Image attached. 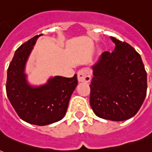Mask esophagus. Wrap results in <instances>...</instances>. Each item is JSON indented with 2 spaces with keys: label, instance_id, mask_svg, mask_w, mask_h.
Masks as SVG:
<instances>
[{
  "label": "esophagus",
  "instance_id": "esophagus-1",
  "mask_svg": "<svg viewBox=\"0 0 152 152\" xmlns=\"http://www.w3.org/2000/svg\"><path fill=\"white\" fill-rule=\"evenodd\" d=\"M91 72L87 69H82L77 73V79L80 83H88L91 80Z\"/></svg>",
  "mask_w": 152,
  "mask_h": 152
}]
</instances>
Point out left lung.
<instances>
[{
  "label": "left lung",
  "instance_id": "obj_1",
  "mask_svg": "<svg viewBox=\"0 0 152 152\" xmlns=\"http://www.w3.org/2000/svg\"><path fill=\"white\" fill-rule=\"evenodd\" d=\"M112 53L105 51L92 66L90 104L99 118L121 121L138 112L147 94V72L132 46L114 37Z\"/></svg>",
  "mask_w": 152,
  "mask_h": 152
}]
</instances>
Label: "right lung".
<instances>
[{"label": "right lung", "instance_id": "1", "mask_svg": "<svg viewBox=\"0 0 152 152\" xmlns=\"http://www.w3.org/2000/svg\"><path fill=\"white\" fill-rule=\"evenodd\" d=\"M42 34L26 42L15 50L7 72L6 93L12 106L22 120L36 125H46L61 120L78 81L54 76L47 83L33 87L27 83L25 66L33 46Z\"/></svg>", "mask_w": 152, "mask_h": 152}]
</instances>
